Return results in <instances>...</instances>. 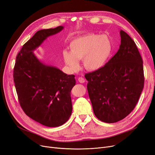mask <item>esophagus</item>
I'll return each instance as SVG.
<instances>
[{
    "label": "esophagus",
    "instance_id": "obj_1",
    "mask_svg": "<svg viewBox=\"0 0 155 155\" xmlns=\"http://www.w3.org/2000/svg\"><path fill=\"white\" fill-rule=\"evenodd\" d=\"M78 81L80 82V83H84L85 82V79L82 77H80L78 78Z\"/></svg>",
    "mask_w": 155,
    "mask_h": 155
}]
</instances>
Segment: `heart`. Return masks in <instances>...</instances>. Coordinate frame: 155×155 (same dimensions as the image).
<instances>
[{
	"mask_svg": "<svg viewBox=\"0 0 155 155\" xmlns=\"http://www.w3.org/2000/svg\"><path fill=\"white\" fill-rule=\"evenodd\" d=\"M70 51L64 50L63 56L66 66L72 70L79 68L78 60H83L85 68L95 71L104 64L110 55L111 44L105 35L91 34L72 40L69 45Z\"/></svg>",
	"mask_w": 155,
	"mask_h": 155,
	"instance_id": "heart-1",
	"label": "heart"
}]
</instances>
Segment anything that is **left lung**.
I'll list each match as a JSON object with an SVG mask.
<instances>
[{"instance_id":"8db88e82","label":"left lung","mask_w":155,"mask_h":155,"mask_svg":"<svg viewBox=\"0 0 155 155\" xmlns=\"http://www.w3.org/2000/svg\"><path fill=\"white\" fill-rule=\"evenodd\" d=\"M120 33L118 52L104 66L85 75L94 115L109 124L129 115L144 83L143 62L136 43L124 31Z\"/></svg>"}]
</instances>
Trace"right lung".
<instances>
[{
	"label": "right lung",
	"mask_w": 155,
	"mask_h": 155,
	"mask_svg": "<svg viewBox=\"0 0 155 155\" xmlns=\"http://www.w3.org/2000/svg\"><path fill=\"white\" fill-rule=\"evenodd\" d=\"M63 29L59 26L36 32L18 54L13 71L21 108L33 120L50 127L62 125L71 115L70 92L76 83L75 75L44 64L33 51L48 37Z\"/></svg>",
	"instance_id": "right-lung-1"
}]
</instances>
